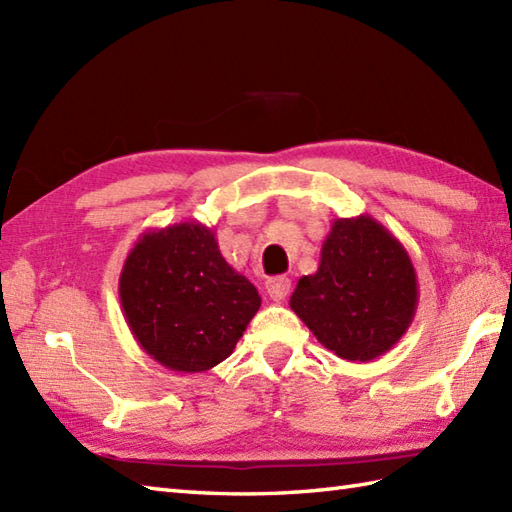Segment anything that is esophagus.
I'll return each mask as SVG.
<instances>
[{"mask_svg": "<svg viewBox=\"0 0 512 512\" xmlns=\"http://www.w3.org/2000/svg\"><path fill=\"white\" fill-rule=\"evenodd\" d=\"M266 292L273 301H281L288 297L290 292V279L288 277H273L266 281Z\"/></svg>", "mask_w": 512, "mask_h": 512, "instance_id": "esophagus-1", "label": "esophagus"}]
</instances>
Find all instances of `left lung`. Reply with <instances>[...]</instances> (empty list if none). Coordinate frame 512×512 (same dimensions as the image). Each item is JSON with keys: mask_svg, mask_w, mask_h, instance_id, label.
Listing matches in <instances>:
<instances>
[{"mask_svg": "<svg viewBox=\"0 0 512 512\" xmlns=\"http://www.w3.org/2000/svg\"><path fill=\"white\" fill-rule=\"evenodd\" d=\"M290 308L339 358L374 361L416 317V268L400 239L372 215L339 217L323 239L317 273L297 281Z\"/></svg>", "mask_w": 512, "mask_h": 512, "instance_id": "1", "label": "left lung"}]
</instances>
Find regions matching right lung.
<instances>
[{"label": "right lung", "mask_w": 512, "mask_h": 512, "mask_svg": "<svg viewBox=\"0 0 512 512\" xmlns=\"http://www.w3.org/2000/svg\"><path fill=\"white\" fill-rule=\"evenodd\" d=\"M125 321L138 345L171 372L195 374L233 354L262 297L200 222L151 228L118 277Z\"/></svg>", "instance_id": "obj_1"}]
</instances>
